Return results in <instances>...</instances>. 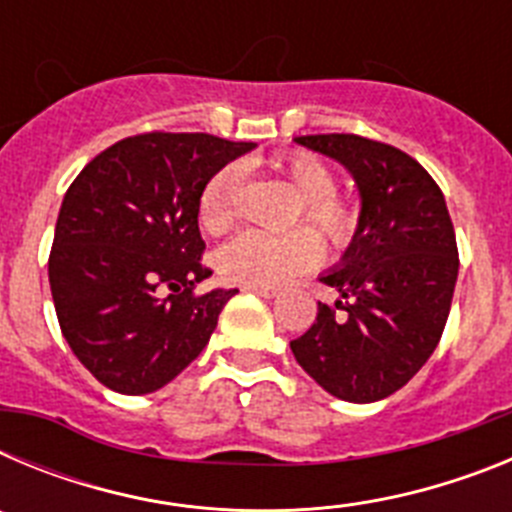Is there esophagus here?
I'll use <instances>...</instances> for the list:
<instances>
[{"label": "esophagus", "mask_w": 512, "mask_h": 512, "mask_svg": "<svg viewBox=\"0 0 512 512\" xmlns=\"http://www.w3.org/2000/svg\"><path fill=\"white\" fill-rule=\"evenodd\" d=\"M243 289L253 292V295H261V297H277L279 289L277 287H264V284H246Z\"/></svg>", "instance_id": "esophagus-1"}]
</instances>
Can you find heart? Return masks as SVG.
Segmentation results:
<instances>
[{"instance_id":"1","label":"heart","mask_w":512,"mask_h":512,"mask_svg":"<svg viewBox=\"0 0 512 512\" xmlns=\"http://www.w3.org/2000/svg\"><path fill=\"white\" fill-rule=\"evenodd\" d=\"M300 194L297 223H305L330 248H343L359 233L361 212L356 202L336 192V174L323 158L307 151L287 153L274 161ZM241 171L223 166L207 179L200 194V225L210 235H225L235 223V189ZM310 229V230H311ZM309 230V231H310ZM306 228L287 233L246 230L220 248L217 271L225 282L274 287L310 269L318 261L320 246Z\"/></svg>"}]
</instances>
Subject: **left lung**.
<instances>
[{
	"mask_svg": "<svg viewBox=\"0 0 512 512\" xmlns=\"http://www.w3.org/2000/svg\"><path fill=\"white\" fill-rule=\"evenodd\" d=\"M336 158L361 192V225L341 269L320 282L338 289L318 302L307 333L289 341L297 364L348 402L392 395L431 359L449 320L459 248L443 192L405 151L354 133L300 135Z\"/></svg>",
	"mask_w": 512,
	"mask_h": 512,
	"instance_id": "8db88e82",
	"label": "left lung"
}]
</instances>
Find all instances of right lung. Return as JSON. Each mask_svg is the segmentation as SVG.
<instances>
[{
  "mask_svg": "<svg viewBox=\"0 0 512 512\" xmlns=\"http://www.w3.org/2000/svg\"><path fill=\"white\" fill-rule=\"evenodd\" d=\"M207 133L151 130L117 140L79 171L58 212L48 279L76 359L120 395H148L210 341L235 289L197 292L200 194L251 151Z\"/></svg>",
  "mask_w": 512,
  "mask_h": 512,
  "instance_id": "1",
  "label": "right lung"
}]
</instances>
